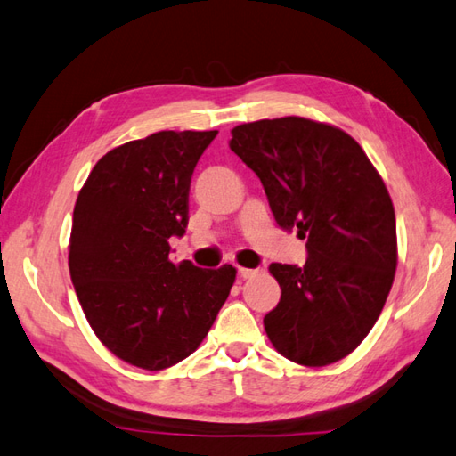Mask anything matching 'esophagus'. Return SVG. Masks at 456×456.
Here are the masks:
<instances>
[{"instance_id": "34e87169", "label": "esophagus", "mask_w": 456, "mask_h": 456, "mask_svg": "<svg viewBox=\"0 0 456 456\" xmlns=\"http://www.w3.org/2000/svg\"><path fill=\"white\" fill-rule=\"evenodd\" d=\"M239 274L240 279H253L255 274H258V269H245V266H239Z\"/></svg>"}]
</instances>
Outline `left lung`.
<instances>
[{
    "instance_id": "8db88e82",
    "label": "left lung",
    "mask_w": 456,
    "mask_h": 456,
    "mask_svg": "<svg viewBox=\"0 0 456 456\" xmlns=\"http://www.w3.org/2000/svg\"><path fill=\"white\" fill-rule=\"evenodd\" d=\"M229 148L261 180L276 225L306 239L305 266L273 263L281 300L265 330L284 358L322 368L370 334L397 269L395 211L350 134L300 116L231 130Z\"/></svg>"
}]
</instances>
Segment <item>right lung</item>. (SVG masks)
I'll return each instance as SVG.
<instances>
[{
  "label": "right lung",
  "instance_id": "add662e5",
  "mask_svg": "<svg viewBox=\"0 0 456 456\" xmlns=\"http://www.w3.org/2000/svg\"><path fill=\"white\" fill-rule=\"evenodd\" d=\"M217 136L162 130L98 159L73 211L69 271L88 324L116 358L148 371L198 350L235 282V266L169 261L198 159Z\"/></svg>",
  "mask_w": 456,
  "mask_h": 456
}]
</instances>
